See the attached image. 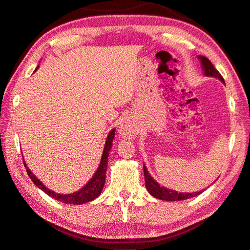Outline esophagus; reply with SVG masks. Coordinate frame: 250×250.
I'll use <instances>...</instances> for the list:
<instances>
[{"label":"esophagus","mask_w":250,"mask_h":250,"mask_svg":"<svg viewBox=\"0 0 250 250\" xmlns=\"http://www.w3.org/2000/svg\"><path fill=\"white\" fill-rule=\"evenodd\" d=\"M120 133L124 135V137H130L131 133H132V130H131L130 126L128 125H122L121 129H120Z\"/></svg>","instance_id":"1"}]
</instances>
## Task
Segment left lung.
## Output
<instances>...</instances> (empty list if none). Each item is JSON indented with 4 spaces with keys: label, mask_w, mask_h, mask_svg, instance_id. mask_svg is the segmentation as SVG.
Returning <instances> with one entry per match:
<instances>
[{
    "label": "left lung",
    "mask_w": 250,
    "mask_h": 250,
    "mask_svg": "<svg viewBox=\"0 0 250 250\" xmlns=\"http://www.w3.org/2000/svg\"><path fill=\"white\" fill-rule=\"evenodd\" d=\"M202 64V70L204 72V74L207 76H212V78H216L221 80L224 83V79L223 76L220 74V72L217 71L214 65L212 64L211 61L208 60L206 57H199ZM143 171H144V179H145V187H146L147 191L152 194L153 197H155L157 199H161V200H165V201H180V200H187V199H190L192 197H196L198 194H200L201 192H193V193H183V192H177V191H172V190L166 189L164 187H162L160 184H157L155 180H154L151 175L148 174V171L146 170V167L143 165Z\"/></svg>",
    "instance_id": "1"
}]
</instances>
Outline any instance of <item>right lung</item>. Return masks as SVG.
I'll use <instances>...</instances> for the list:
<instances>
[{
	"instance_id": "obj_1",
	"label": "right lung",
	"mask_w": 250,
	"mask_h": 250,
	"mask_svg": "<svg viewBox=\"0 0 250 250\" xmlns=\"http://www.w3.org/2000/svg\"><path fill=\"white\" fill-rule=\"evenodd\" d=\"M113 138H115V129L111 130L110 133L108 134L105 147H104V153L101 160V164H99V167L97 168L96 172H95V175L93 176V178L90 179L81 190L72 194H59L51 191V190H49L46 186L42 185V181L36 178L33 172L28 169V167L26 166V163L24 162V160H22V162H24V166L26 168L27 174H28V176L30 177V179L33 180V183L37 186L38 188L42 189V191L46 192L48 196L63 203L83 204V203L94 200V199H96L99 194L102 193V190L104 188V185H105V180H106L108 156H109V152L112 146Z\"/></svg>"
}]
</instances>
